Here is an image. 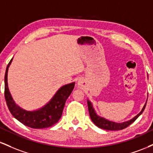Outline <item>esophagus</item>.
Wrapping results in <instances>:
<instances>
[{"instance_id":"obj_1","label":"esophagus","mask_w":153,"mask_h":153,"mask_svg":"<svg viewBox=\"0 0 153 153\" xmlns=\"http://www.w3.org/2000/svg\"><path fill=\"white\" fill-rule=\"evenodd\" d=\"M78 86L80 88H85V80H84L82 78L79 79L78 81Z\"/></svg>"}]
</instances>
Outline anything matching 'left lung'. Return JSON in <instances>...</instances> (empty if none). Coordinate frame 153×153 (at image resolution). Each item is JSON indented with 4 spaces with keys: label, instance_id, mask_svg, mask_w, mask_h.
I'll list each match as a JSON object with an SVG mask.
<instances>
[{
    "label": "left lung",
    "instance_id": "8db88e82",
    "mask_svg": "<svg viewBox=\"0 0 153 153\" xmlns=\"http://www.w3.org/2000/svg\"><path fill=\"white\" fill-rule=\"evenodd\" d=\"M87 102H88V107L89 114H90L91 120H92V122L94 123L95 125H96L98 127L101 128V129H106V130H111V131L122 130V129L127 127L129 125H130L131 124H132V123L138 118L139 116L142 114L143 111L145 110V106H146V103H147V102L145 103V106H144L141 111H140V113H139L136 117H134L133 119L127 121V122H124L122 123H116L98 116L96 114V111H95L94 107H93V105L91 101H89V100H87Z\"/></svg>",
    "mask_w": 153,
    "mask_h": 153
}]
</instances>
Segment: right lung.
Segmentation results:
<instances>
[{
  "instance_id": "1",
  "label": "right lung",
  "mask_w": 153,
  "mask_h": 153,
  "mask_svg": "<svg viewBox=\"0 0 153 153\" xmlns=\"http://www.w3.org/2000/svg\"><path fill=\"white\" fill-rule=\"evenodd\" d=\"M13 58L7 65L5 73V99L8 109L17 120L33 129H43L52 127L61 118L67 99L73 91L75 82L63 85L54 94L52 99L41 108L35 111H26L18 106L13 101L8 86V71Z\"/></svg>"
}]
</instances>
